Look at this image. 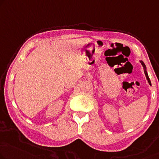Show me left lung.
Masks as SVG:
<instances>
[{"instance_id":"1","label":"left lung","mask_w":159,"mask_h":159,"mask_svg":"<svg viewBox=\"0 0 159 159\" xmlns=\"http://www.w3.org/2000/svg\"><path fill=\"white\" fill-rule=\"evenodd\" d=\"M140 63H141V65L143 66V70H144V73H145V75H146V79H147V80H148V84H149V85H150V86H151V80H150V79H149V77H148V73H147V71H146V65L144 64V63L143 62V61H140Z\"/></svg>"}]
</instances>
